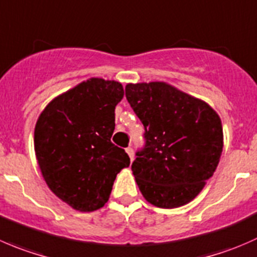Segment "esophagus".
I'll list each match as a JSON object with an SVG mask.
<instances>
[{
  "label": "esophagus",
  "instance_id": "1",
  "mask_svg": "<svg viewBox=\"0 0 257 257\" xmlns=\"http://www.w3.org/2000/svg\"><path fill=\"white\" fill-rule=\"evenodd\" d=\"M126 152H127V155H128V157H130V160H134V150L131 149V147H127V149H126Z\"/></svg>",
  "mask_w": 257,
  "mask_h": 257
}]
</instances>
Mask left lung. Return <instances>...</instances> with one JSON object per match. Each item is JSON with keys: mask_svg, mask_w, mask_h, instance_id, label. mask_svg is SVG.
I'll list each match as a JSON object with an SVG mask.
<instances>
[{"mask_svg": "<svg viewBox=\"0 0 257 257\" xmlns=\"http://www.w3.org/2000/svg\"><path fill=\"white\" fill-rule=\"evenodd\" d=\"M126 98L146 131V146L131 166L142 196L161 209L189 204L220 162V116L204 100L162 81L127 83Z\"/></svg>", "mask_w": 257, "mask_h": 257, "instance_id": "left-lung-1", "label": "left lung"}]
</instances>
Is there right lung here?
<instances>
[{
	"instance_id": "right-lung-1",
	"label": "right lung",
	"mask_w": 257,
	"mask_h": 257,
	"mask_svg": "<svg viewBox=\"0 0 257 257\" xmlns=\"http://www.w3.org/2000/svg\"><path fill=\"white\" fill-rule=\"evenodd\" d=\"M123 87L91 77L56 96L35 127L37 164L48 189L81 212L108 201L116 175L130 166L125 150L115 146V107Z\"/></svg>"
}]
</instances>
